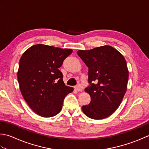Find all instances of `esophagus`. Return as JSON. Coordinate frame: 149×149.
<instances>
[{
	"mask_svg": "<svg viewBox=\"0 0 149 149\" xmlns=\"http://www.w3.org/2000/svg\"><path fill=\"white\" fill-rule=\"evenodd\" d=\"M75 89L77 91H83V89H82V88H81L80 86H76L75 88Z\"/></svg>",
	"mask_w": 149,
	"mask_h": 149,
	"instance_id": "1",
	"label": "esophagus"
}]
</instances>
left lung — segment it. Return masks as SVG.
<instances>
[{"label":"left lung","instance_id":"8db88e82","mask_svg":"<svg viewBox=\"0 0 149 149\" xmlns=\"http://www.w3.org/2000/svg\"><path fill=\"white\" fill-rule=\"evenodd\" d=\"M77 54L89 68L90 85L84 90L91 102L82 110L90 118H106L118 109L127 90V63L121 53L109 45L78 50Z\"/></svg>","mask_w":149,"mask_h":149}]
</instances>
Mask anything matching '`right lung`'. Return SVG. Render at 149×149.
Returning a JSON list of instances; mask_svg holds the SVG:
<instances>
[{
	"label": "right lung",
	"mask_w": 149,
	"mask_h": 149,
	"mask_svg": "<svg viewBox=\"0 0 149 149\" xmlns=\"http://www.w3.org/2000/svg\"><path fill=\"white\" fill-rule=\"evenodd\" d=\"M72 53L70 49L37 44L22 54L17 73L19 86L24 100L37 115H56L65 97L74 90L65 84L59 70Z\"/></svg>",
	"instance_id": "obj_1"
}]
</instances>
